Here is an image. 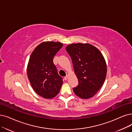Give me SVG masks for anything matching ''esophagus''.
Masks as SVG:
<instances>
[{
	"label": "esophagus",
	"mask_w": 132,
	"mask_h": 132,
	"mask_svg": "<svg viewBox=\"0 0 132 132\" xmlns=\"http://www.w3.org/2000/svg\"><path fill=\"white\" fill-rule=\"evenodd\" d=\"M64 80H67V79L68 78V76H66L64 77Z\"/></svg>",
	"instance_id": "obj_1"
}]
</instances>
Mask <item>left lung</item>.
Returning <instances> with one entry per match:
<instances>
[{
	"mask_svg": "<svg viewBox=\"0 0 132 132\" xmlns=\"http://www.w3.org/2000/svg\"><path fill=\"white\" fill-rule=\"evenodd\" d=\"M66 50L78 80L73 92L83 99L94 96L102 86L107 75L106 63L101 52L88 43L69 44Z\"/></svg>",
	"mask_w": 132,
	"mask_h": 132,
	"instance_id": "left-lung-1",
	"label": "left lung"
}]
</instances>
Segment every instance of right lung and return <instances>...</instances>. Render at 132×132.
<instances>
[{
  "label": "right lung",
  "mask_w": 132,
  "mask_h": 132,
  "mask_svg": "<svg viewBox=\"0 0 132 132\" xmlns=\"http://www.w3.org/2000/svg\"><path fill=\"white\" fill-rule=\"evenodd\" d=\"M62 46L60 42H44L36 47L30 57L27 67L29 81L35 92L43 98L55 97L62 85V77L53 62Z\"/></svg>",
  "instance_id": "add662e5"
}]
</instances>
